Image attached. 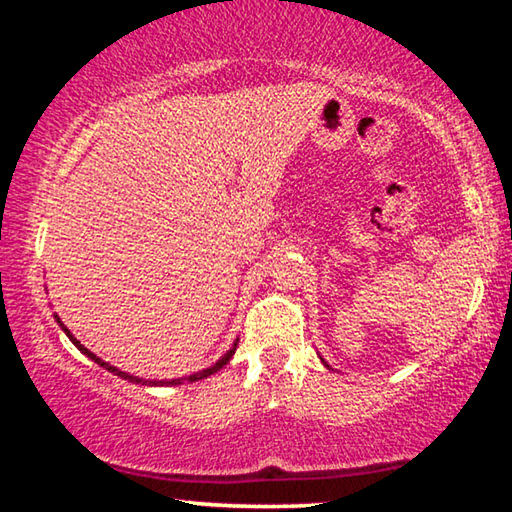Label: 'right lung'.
<instances>
[{"label":"right lung","mask_w":512,"mask_h":512,"mask_svg":"<svg viewBox=\"0 0 512 512\" xmlns=\"http://www.w3.org/2000/svg\"><path fill=\"white\" fill-rule=\"evenodd\" d=\"M58 318V316H56ZM58 323H60V318H58ZM63 325V323H60ZM65 329V334L69 336V339H72V343L76 345V348H79L83 354H88V357L94 361V363H99V366H103L106 370H110V372H115V375H119V377H124V379H131V381H142V379H137V377H131V375H126V372H121V370H117V368H112V366H108V363H103L97 354H92L88 348H83L81 345V341H76L72 334H69V329L67 327H63ZM235 350H237V345L235 348H232L228 354H225V357L221 359V361H216L212 368H205V370H201V372H194V375H189V377H185V379H171V381H160V384H171V386H176V384H183V381H198V379H205V377H210V375H214V372H219L225 363H228L230 359H232V354H235ZM151 384H158V381H151Z\"/></svg>","instance_id":"right-lung-1"}]
</instances>
